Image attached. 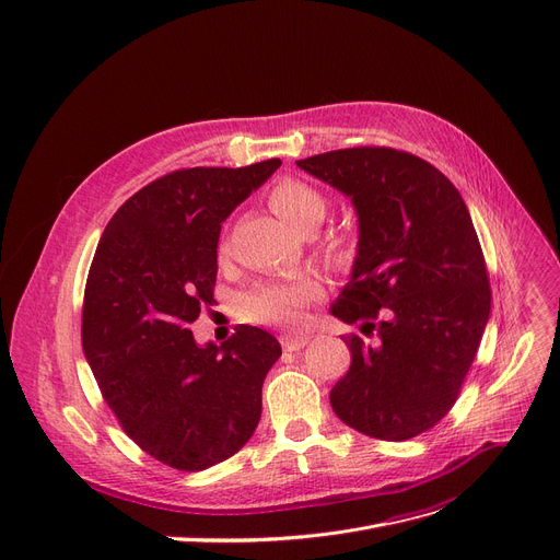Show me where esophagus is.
<instances>
[{"label": "esophagus", "instance_id": "esophagus-1", "mask_svg": "<svg viewBox=\"0 0 560 560\" xmlns=\"http://www.w3.org/2000/svg\"><path fill=\"white\" fill-rule=\"evenodd\" d=\"M308 336H304V334H285V336H281V347L285 349V351H300L302 347H306L308 345Z\"/></svg>", "mask_w": 560, "mask_h": 560}]
</instances>
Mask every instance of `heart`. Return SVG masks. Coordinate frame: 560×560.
<instances>
[{
    "mask_svg": "<svg viewBox=\"0 0 560 560\" xmlns=\"http://www.w3.org/2000/svg\"><path fill=\"white\" fill-rule=\"evenodd\" d=\"M270 206L279 218L300 233H315L329 211V201L319 188L298 179V176H283L270 188ZM351 241L347 235H331L325 252L331 258H342L349 254ZM322 288L308 275H295L285 279L260 281L241 298V317L252 325L292 329L302 322L304 308L319 300Z\"/></svg>",
    "mask_w": 560,
    "mask_h": 560,
    "instance_id": "b5f03b06",
    "label": "heart"
}]
</instances>
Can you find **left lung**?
<instances>
[{"label": "left lung", "instance_id": "1", "mask_svg": "<svg viewBox=\"0 0 560 560\" xmlns=\"http://www.w3.org/2000/svg\"><path fill=\"white\" fill-rule=\"evenodd\" d=\"M298 165L354 203L357 260L331 313L378 338L374 347L345 338L351 365L331 406L370 438H416L450 413L490 317L472 218L443 172L393 147H351Z\"/></svg>", "mask_w": 560, "mask_h": 560}]
</instances>
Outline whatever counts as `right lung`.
<instances>
[{"label": "right lung", "instance_id": "right-lung-1", "mask_svg": "<svg viewBox=\"0 0 560 560\" xmlns=\"http://www.w3.org/2000/svg\"><path fill=\"white\" fill-rule=\"evenodd\" d=\"M279 159L170 172L106 224L83 292L81 342L102 397L133 443L197 472L226 460L260 420L277 338L241 325L220 347L188 329L213 304L222 222Z\"/></svg>", "mask_w": 560, "mask_h": 560}]
</instances>
